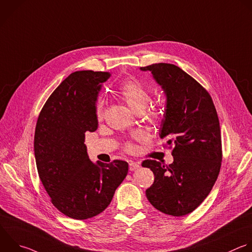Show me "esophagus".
<instances>
[{
    "mask_svg": "<svg viewBox=\"0 0 252 252\" xmlns=\"http://www.w3.org/2000/svg\"><path fill=\"white\" fill-rule=\"evenodd\" d=\"M139 164L138 163H136V162H130L129 163V170L130 171H134V170H136V169H138L139 168Z\"/></svg>",
    "mask_w": 252,
    "mask_h": 252,
    "instance_id": "esophagus-1",
    "label": "esophagus"
}]
</instances>
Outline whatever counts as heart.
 <instances>
[{"mask_svg": "<svg viewBox=\"0 0 252 252\" xmlns=\"http://www.w3.org/2000/svg\"><path fill=\"white\" fill-rule=\"evenodd\" d=\"M150 86L148 84L137 78H129L125 80L118 88L119 96L137 114L142 113L150 101ZM95 113L98 120H102L105 115V102L99 99L95 105ZM147 117L156 120L161 116L159 107H151L147 110ZM131 143L126 144V150L132 149Z\"/></svg>", "mask_w": 252, "mask_h": 252, "instance_id": "b5f03b06", "label": "heart"}]
</instances>
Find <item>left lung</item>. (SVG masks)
Here are the masks:
<instances>
[{"mask_svg": "<svg viewBox=\"0 0 252 252\" xmlns=\"http://www.w3.org/2000/svg\"><path fill=\"white\" fill-rule=\"evenodd\" d=\"M150 71L167 102L159 135L172 148L173 163L146 159L154 174L145 191L150 204L173 217L192 213L210 194L222 160L220 122L212 97L193 77L170 63L140 67Z\"/></svg>", "mask_w": 252, "mask_h": 252, "instance_id": "8db88e82", "label": "left lung"}]
</instances>
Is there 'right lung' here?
Masks as SVG:
<instances>
[{
	"label": "right lung",
	"instance_id": "right-lung-1",
	"mask_svg": "<svg viewBox=\"0 0 252 252\" xmlns=\"http://www.w3.org/2000/svg\"><path fill=\"white\" fill-rule=\"evenodd\" d=\"M111 73H71L42 107L34 132V155L40 181L53 206L74 220L102 213L124 181L128 164L123 160L94 164L87 154L85 132L95 131V105Z\"/></svg>",
	"mask_w": 252,
	"mask_h": 252
}]
</instances>
